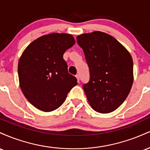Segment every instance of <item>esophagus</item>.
<instances>
[{
  "label": "esophagus",
  "instance_id": "34e87169",
  "mask_svg": "<svg viewBox=\"0 0 150 150\" xmlns=\"http://www.w3.org/2000/svg\"><path fill=\"white\" fill-rule=\"evenodd\" d=\"M75 77H76V78H77V82H79V81H80V75H75Z\"/></svg>",
  "mask_w": 150,
  "mask_h": 150
}]
</instances>
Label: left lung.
<instances>
[{
    "instance_id": "left-lung-1",
    "label": "left lung",
    "mask_w": 150,
    "mask_h": 150,
    "mask_svg": "<svg viewBox=\"0 0 150 150\" xmlns=\"http://www.w3.org/2000/svg\"><path fill=\"white\" fill-rule=\"evenodd\" d=\"M77 42L83 50L90 73L89 82L83 85L89 105L97 112H112L123 104L131 89V55L114 37L99 31L80 34Z\"/></svg>"
}]
</instances>
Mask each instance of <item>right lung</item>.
I'll return each instance as SVG.
<instances>
[{
	"label": "right lung",
	"instance_id": "1",
	"mask_svg": "<svg viewBox=\"0 0 150 150\" xmlns=\"http://www.w3.org/2000/svg\"><path fill=\"white\" fill-rule=\"evenodd\" d=\"M75 44L71 34L51 33L37 38L22 53L18 67L20 88L39 110L50 112L57 109L77 85V79L68 73L63 58Z\"/></svg>",
	"mask_w": 150,
	"mask_h": 150
}]
</instances>
